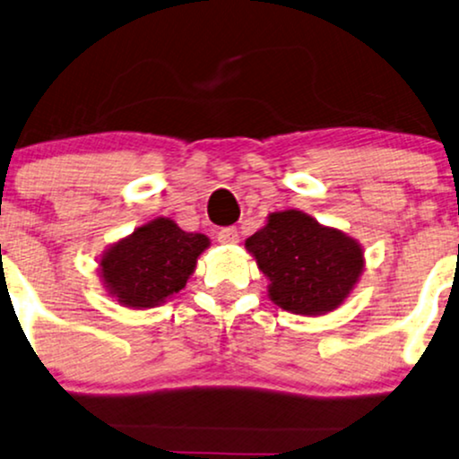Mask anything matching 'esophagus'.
I'll return each instance as SVG.
<instances>
[{"label":"esophagus","mask_w":459,"mask_h":459,"mask_svg":"<svg viewBox=\"0 0 459 459\" xmlns=\"http://www.w3.org/2000/svg\"><path fill=\"white\" fill-rule=\"evenodd\" d=\"M218 241L220 243H237L239 241V233H237L235 226H229V229L218 230Z\"/></svg>","instance_id":"34e87169"}]
</instances>
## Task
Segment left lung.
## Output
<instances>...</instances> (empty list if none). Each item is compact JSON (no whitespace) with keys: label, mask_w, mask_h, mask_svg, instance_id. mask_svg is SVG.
I'll list each match as a JSON object with an SVG mask.
<instances>
[{"label":"left lung","mask_w":459,"mask_h":459,"mask_svg":"<svg viewBox=\"0 0 459 459\" xmlns=\"http://www.w3.org/2000/svg\"><path fill=\"white\" fill-rule=\"evenodd\" d=\"M246 247L269 280L273 303L300 316L336 309L364 269L356 239L297 210L271 213Z\"/></svg>","instance_id":"obj_1"}]
</instances>
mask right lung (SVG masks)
Segmentation results:
<instances>
[{
  "label": "right lung",
  "instance_id": "obj_1",
  "mask_svg": "<svg viewBox=\"0 0 459 459\" xmlns=\"http://www.w3.org/2000/svg\"><path fill=\"white\" fill-rule=\"evenodd\" d=\"M207 246L205 235L186 233L173 220L156 218L103 254L101 280L120 305L150 309L186 286Z\"/></svg>",
  "mask_w": 459,
  "mask_h": 459
}]
</instances>
